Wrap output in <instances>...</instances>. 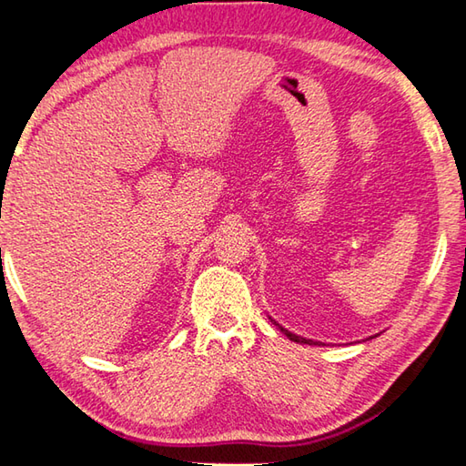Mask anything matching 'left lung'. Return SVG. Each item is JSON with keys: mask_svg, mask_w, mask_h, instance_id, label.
Here are the masks:
<instances>
[{"mask_svg": "<svg viewBox=\"0 0 466 466\" xmlns=\"http://www.w3.org/2000/svg\"><path fill=\"white\" fill-rule=\"evenodd\" d=\"M270 321H272V319H270ZM275 325H279V323L275 321ZM279 329H280L282 333H285V335L289 337V339H290V341H297V343H309V345H313V343L317 345V343H319V341H313V339H305V337H300V335H295V333H290L289 329H285V327H280V325H279Z\"/></svg>", "mask_w": 466, "mask_h": 466, "instance_id": "obj_1", "label": "left lung"}]
</instances>
